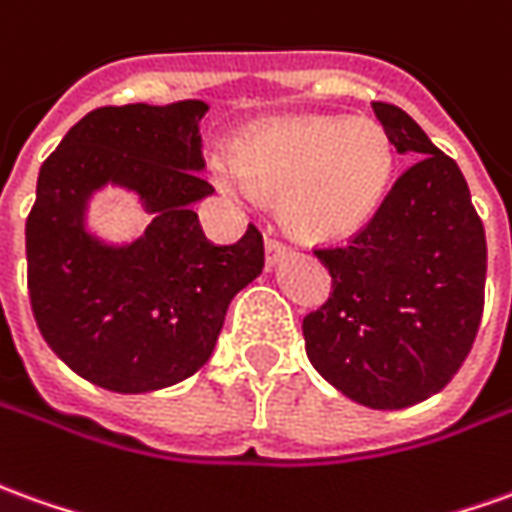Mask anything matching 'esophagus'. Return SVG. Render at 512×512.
<instances>
[{
    "instance_id": "1",
    "label": "esophagus",
    "mask_w": 512,
    "mask_h": 512,
    "mask_svg": "<svg viewBox=\"0 0 512 512\" xmlns=\"http://www.w3.org/2000/svg\"><path fill=\"white\" fill-rule=\"evenodd\" d=\"M291 252L288 244H282L277 238H266V263L268 266H274V263H280V257H285Z\"/></svg>"
}]
</instances>
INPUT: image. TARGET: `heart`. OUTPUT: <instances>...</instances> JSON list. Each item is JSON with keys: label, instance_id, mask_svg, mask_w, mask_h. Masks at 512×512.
<instances>
[{"label": "heart", "instance_id": "heart-1", "mask_svg": "<svg viewBox=\"0 0 512 512\" xmlns=\"http://www.w3.org/2000/svg\"><path fill=\"white\" fill-rule=\"evenodd\" d=\"M213 180L246 202L252 191L280 196L282 219L310 241H338L366 224L388 194L396 149L380 121L307 116L244 135L216 155Z\"/></svg>", "mask_w": 512, "mask_h": 512}]
</instances>
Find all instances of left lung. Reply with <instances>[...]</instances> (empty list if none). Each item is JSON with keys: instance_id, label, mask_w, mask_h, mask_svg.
<instances>
[{"instance_id": "1", "label": "left lung", "mask_w": 512, "mask_h": 512, "mask_svg": "<svg viewBox=\"0 0 512 512\" xmlns=\"http://www.w3.org/2000/svg\"><path fill=\"white\" fill-rule=\"evenodd\" d=\"M416 163L349 244L313 249L332 291L302 321L310 363L357 405L402 410L449 385L477 338L488 246L466 177L402 107L371 102Z\"/></svg>"}]
</instances>
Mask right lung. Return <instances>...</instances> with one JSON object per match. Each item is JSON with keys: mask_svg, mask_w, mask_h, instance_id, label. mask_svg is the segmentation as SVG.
Listing matches in <instances>:
<instances>
[{"mask_svg": "<svg viewBox=\"0 0 512 512\" xmlns=\"http://www.w3.org/2000/svg\"><path fill=\"white\" fill-rule=\"evenodd\" d=\"M205 102L96 107L46 157L27 216V288L44 341L82 380L146 393L188 380L219 341L232 296L263 271V235L232 246L205 238L194 202L213 194L199 121ZM107 181L156 219L132 245L84 230Z\"/></svg>", "mask_w": 512, "mask_h": 512, "instance_id": "right-lung-1", "label": "right lung"}]
</instances>
